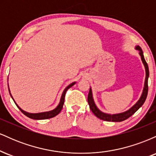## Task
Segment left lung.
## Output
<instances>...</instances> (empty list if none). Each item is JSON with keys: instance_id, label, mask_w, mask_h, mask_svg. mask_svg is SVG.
<instances>
[{"instance_id": "1", "label": "left lung", "mask_w": 156, "mask_h": 156, "mask_svg": "<svg viewBox=\"0 0 156 156\" xmlns=\"http://www.w3.org/2000/svg\"><path fill=\"white\" fill-rule=\"evenodd\" d=\"M135 49L136 51H139V54L141 56V62H142L143 64H144V68H145V80H144V88H143L142 93H141L140 98L138 100L136 103L134 104L131 108H130L128 110L125 111L124 112L118 113V114H108V113L103 112L102 111L100 110L98 108L95 103H94V98H93V94H92V88L90 87L89 89V92L88 94V103L89 105V108H90L91 111L93 112V114L96 116L97 117L99 118V119H102V120L104 121H112V122H122L124 121L125 119H127L128 118H129L130 116H132L136 111L139 109L141 105L144 104V103L145 102V100L147 96V92H148V78H149V68H148V65L147 64L145 59H144V55H143V51L141 50V48L139 47V45H136L135 47Z\"/></svg>"}]
</instances>
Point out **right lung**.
Masks as SVG:
<instances>
[{"mask_svg": "<svg viewBox=\"0 0 156 156\" xmlns=\"http://www.w3.org/2000/svg\"><path fill=\"white\" fill-rule=\"evenodd\" d=\"M76 81L73 82V83H71L70 84H69V85H68L67 87L64 89L63 92H62V96H61L59 103H58V105H57V106L55 107L54 109H53V110H51V111H49V112H40V113H29V112H26V111L23 110V109L21 108L20 107L19 105L17 104V103H16V102L15 101V100H14L13 97H12V94H11V92H10L9 87V92L10 95H11V97H12V99H13L14 102H15V103L16 105H17V106L18 107V108L21 111V112H22L23 114H24L25 115L27 116V117H28L31 118V119H37V120H39V119H50V118L54 117L55 116L58 115V114H59L61 111H62V108H63V105H64V97H65L66 92H67L68 89H69V88H70V87H72L73 85H75V84H76ZM8 85H9V83H8Z\"/></svg>", "mask_w": 156, "mask_h": 156, "instance_id": "1", "label": "right lung"}]
</instances>
